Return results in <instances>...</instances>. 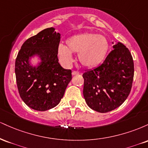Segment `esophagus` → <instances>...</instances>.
Listing matches in <instances>:
<instances>
[{"label":"esophagus","instance_id":"obj_1","mask_svg":"<svg viewBox=\"0 0 148 148\" xmlns=\"http://www.w3.org/2000/svg\"><path fill=\"white\" fill-rule=\"evenodd\" d=\"M79 72H77V71H73L72 72V76H74V75H77V74H79Z\"/></svg>","mask_w":148,"mask_h":148}]
</instances>
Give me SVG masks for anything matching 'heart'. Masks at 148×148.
I'll return each instance as SVG.
<instances>
[{
    "label": "heart",
    "instance_id": "heart-1",
    "mask_svg": "<svg viewBox=\"0 0 148 148\" xmlns=\"http://www.w3.org/2000/svg\"><path fill=\"white\" fill-rule=\"evenodd\" d=\"M108 49L109 44L103 35L85 33L69 37L66 46L59 45L58 56L63 65L69 66L73 61L72 53H78V60L81 65L92 68L103 62Z\"/></svg>",
    "mask_w": 148,
    "mask_h": 148
}]
</instances>
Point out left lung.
<instances>
[{
    "mask_svg": "<svg viewBox=\"0 0 148 148\" xmlns=\"http://www.w3.org/2000/svg\"><path fill=\"white\" fill-rule=\"evenodd\" d=\"M113 48L102 64L83 74L86 102L99 113L120 106L130 95L133 82L134 61L130 51L120 42Z\"/></svg>",
    "mask_w": 148,
    "mask_h": 148,
    "instance_id": "1",
    "label": "left lung"
}]
</instances>
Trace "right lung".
Segmentation results:
<instances>
[{
	"label": "right lung",
	"instance_id": "add662e5",
	"mask_svg": "<svg viewBox=\"0 0 148 148\" xmlns=\"http://www.w3.org/2000/svg\"><path fill=\"white\" fill-rule=\"evenodd\" d=\"M60 41V34L55 28H46L28 38L18 53L15 74L18 92L23 102L36 111L56 106L72 80V71L58 62ZM35 57L40 61L34 66L30 60Z\"/></svg>",
	"mask_w": 148,
	"mask_h": 148
}]
</instances>
